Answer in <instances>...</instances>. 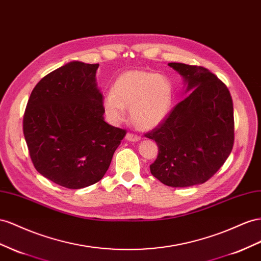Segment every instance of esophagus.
<instances>
[{
    "label": "esophagus",
    "instance_id": "34e87169",
    "mask_svg": "<svg viewBox=\"0 0 261 261\" xmlns=\"http://www.w3.org/2000/svg\"><path fill=\"white\" fill-rule=\"evenodd\" d=\"M125 138H126V140H128V142H133V143H135V142H138V140H140L139 136L134 135V134H130V133L126 134Z\"/></svg>",
    "mask_w": 261,
    "mask_h": 261
}]
</instances>
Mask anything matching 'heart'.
<instances>
[{
	"label": "heart",
	"mask_w": 261,
	"mask_h": 261,
	"mask_svg": "<svg viewBox=\"0 0 261 261\" xmlns=\"http://www.w3.org/2000/svg\"><path fill=\"white\" fill-rule=\"evenodd\" d=\"M173 102V86L164 75L129 70L115 80L112 92L103 98V110L112 124L125 121L126 109L139 130L156 127L169 114Z\"/></svg>",
	"instance_id": "heart-1"
}]
</instances>
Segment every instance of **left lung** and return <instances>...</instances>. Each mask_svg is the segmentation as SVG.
<instances>
[{"mask_svg": "<svg viewBox=\"0 0 261 261\" xmlns=\"http://www.w3.org/2000/svg\"><path fill=\"white\" fill-rule=\"evenodd\" d=\"M168 66L182 76L188 95L145 135L159 149L150 172L169 187L202 185L233 149V101L227 87L207 69L179 62Z\"/></svg>", "mask_w": 261, "mask_h": 261, "instance_id": "1", "label": "left lung"}]
</instances>
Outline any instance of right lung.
I'll return each instance as SVG.
<instances>
[{
    "label": "right lung",
    "instance_id": "add662e5",
    "mask_svg": "<svg viewBox=\"0 0 261 261\" xmlns=\"http://www.w3.org/2000/svg\"><path fill=\"white\" fill-rule=\"evenodd\" d=\"M98 63H66L34 88L23 132L36 170L56 185L82 189L100 181L126 130L104 121Z\"/></svg>",
    "mask_w": 261,
    "mask_h": 261
}]
</instances>
